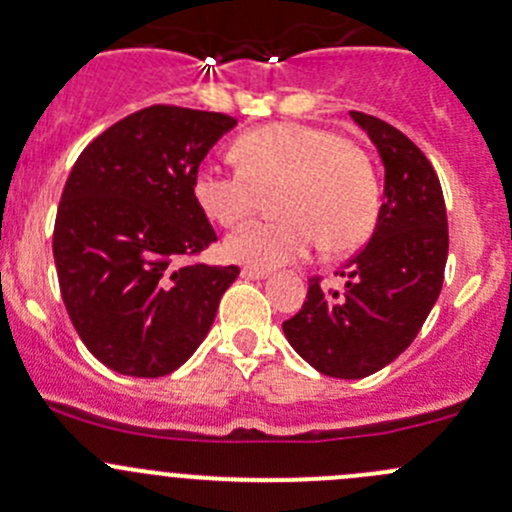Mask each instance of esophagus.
<instances>
[{
  "label": "esophagus",
  "mask_w": 512,
  "mask_h": 512,
  "mask_svg": "<svg viewBox=\"0 0 512 512\" xmlns=\"http://www.w3.org/2000/svg\"><path fill=\"white\" fill-rule=\"evenodd\" d=\"M242 277L245 280H265V277H270V270H262V267H242Z\"/></svg>",
  "instance_id": "obj_1"
}]
</instances>
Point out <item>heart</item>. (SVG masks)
<instances>
[{"mask_svg": "<svg viewBox=\"0 0 512 512\" xmlns=\"http://www.w3.org/2000/svg\"><path fill=\"white\" fill-rule=\"evenodd\" d=\"M237 168L203 163L193 175L198 208L218 225L250 218L270 195L272 220L247 223L225 240L227 257L277 267L307 257L317 242L329 255L359 247L379 218V183L361 148L327 128L277 121L232 143Z\"/></svg>", "mask_w": 512, "mask_h": 512, "instance_id": "b5f03b06", "label": "heart"}]
</instances>
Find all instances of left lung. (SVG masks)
Segmentation results:
<instances>
[{"instance_id": "obj_1", "label": "left lung", "mask_w": 512, "mask_h": 512, "mask_svg": "<svg viewBox=\"0 0 512 512\" xmlns=\"http://www.w3.org/2000/svg\"><path fill=\"white\" fill-rule=\"evenodd\" d=\"M384 163V203L369 245L349 260L344 292L309 280L307 302L282 324L307 364L334 379H364L421 332L443 287L448 220L438 175L399 128L352 111Z\"/></svg>"}]
</instances>
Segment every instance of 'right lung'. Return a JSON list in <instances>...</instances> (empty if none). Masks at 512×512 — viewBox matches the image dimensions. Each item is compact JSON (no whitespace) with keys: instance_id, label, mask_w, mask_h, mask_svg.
Instances as JSON below:
<instances>
[{"instance_id":"obj_1","label":"right lung","mask_w":512,"mask_h":512,"mask_svg":"<svg viewBox=\"0 0 512 512\" xmlns=\"http://www.w3.org/2000/svg\"><path fill=\"white\" fill-rule=\"evenodd\" d=\"M235 118L141 108L81 151L54 223L59 289L81 342L108 369L156 379L193 356L237 265L185 262L218 240L193 175Z\"/></svg>"}]
</instances>
